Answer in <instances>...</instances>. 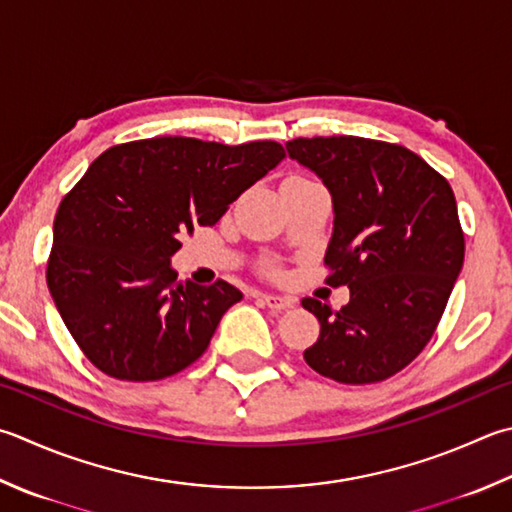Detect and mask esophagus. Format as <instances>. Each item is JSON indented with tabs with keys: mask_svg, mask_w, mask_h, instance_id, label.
Returning a JSON list of instances; mask_svg holds the SVG:
<instances>
[{
	"mask_svg": "<svg viewBox=\"0 0 512 512\" xmlns=\"http://www.w3.org/2000/svg\"><path fill=\"white\" fill-rule=\"evenodd\" d=\"M263 303L269 307V310H289V307H294V298L292 296H281V294H263Z\"/></svg>",
	"mask_w": 512,
	"mask_h": 512,
	"instance_id": "esophagus-1",
	"label": "esophagus"
}]
</instances>
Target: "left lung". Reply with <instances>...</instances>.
<instances>
[{"mask_svg":"<svg viewBox=\"0 0 512 512\" xmlns=\"http://www.w3.org/2000/svg\"><path fill=\"white\" fill-rule=\"evenodd\" d=\"M285 147L330 189L325 283L350 287L341 310L316 298L301 301L321 323L305 361L339 383L390 379L432 339L464 265L455 194L401 144L330 136L296 138Z\"/></svg>","mask_w":512,"mask_h":512,"instance_id":"obj_1","label":"left lung"}]
</instances>
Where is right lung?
Returning a JSON list of instances; mask_svg holds the SVG:
<instances>
[{"label":"right lung","mask_w":512,"mask_h":512,"mask_svg":"<svg viewBox=\"0 0 512 512\" xmlns=\"http://www.w3.org/2000/svg\"><path fill=\"white\" fill-rule=\"evenodd\" d=\"M285 158L274 140L229 147L165 136L106 149L64 196L46 283L86 359L120 381H158L194 363L243 294L178 281L180 236L211 227Z\"/></svg>","instance_id":"1"}]
</instances>
